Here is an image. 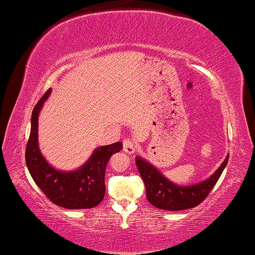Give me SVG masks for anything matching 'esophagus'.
Here are the masks:
<instances>
[{
  "label": "esophagus",
  "mask_w": 255,
  "mask_h": 255,
  "mask_svg": "<svg viewBox=\"0 0 255 255\" xmlns=\"http://www.w3.org/2000/svg\"><path fill=\"white\" fill-rule=\"evenodd\" d=\"M123 150H124L127 153H128V154L135 153L136 148H135L134 142H133V141L130 140V139H125V140L123 141Z\"/></svg>",
  "instance_id": "esophagus-1"
}]
</instances>
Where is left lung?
I'll return each mask as SVG.
<instances>
[{"instance_id":"8db88e82","label":"left lung","mask_w":255,"mask_h":255,"mask_svg":"<svg viewBox=\"0 0 255 255\" xmlns=\"http://www.w3.org/2000/svg\"><path fill=\"white\" fill-rule=\"evenodd\" d=\"M230 154L226 155L224 161L207 179L191 185H178L172 182L154 167L148 160L136 157V166L144 181L146 189V198L154 207L164 211H182L197 206L211 193L213 187L220 179L224 171Z\"/></svg>"}]
</instances>
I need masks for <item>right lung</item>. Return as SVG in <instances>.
<instances>
[{
	"instance_id": "1",
	"label": "right lung",
	"mask_w": 255,
	"mask_h": 255,
	"mask_svg": "<svg viewBox=\"0 0 255 255\" xmlns=\"http://www.w3.org/2000/svg\"><path fill=\"white\" fill-rule=\"evenodd\" d=\"M51 88L38 102L31 116V132L25 162L31 177L43 194L58 206L68 209L95 207L105 196V170L109 160L123 148L122 142L98 146L87 161L74 170H60L48 162L38 141L39 115Z\"/></svg>"
}]
</instances>
